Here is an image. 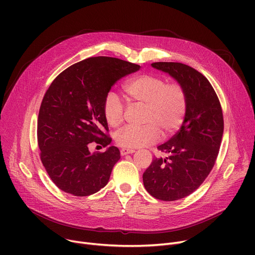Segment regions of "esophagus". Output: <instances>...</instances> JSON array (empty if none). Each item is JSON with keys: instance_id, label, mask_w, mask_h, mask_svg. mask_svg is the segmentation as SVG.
<instances>
[{"instance_id": "esophagus-1", "label": "esophagus", "mask_w": 255, "mask_h": 255, "mask_svg": "<svg viewBox=\"0 0 255 255\" xmlns=\"http://www.w3.org/2000/svg\"><path fill=\"white\" fill-rule=\"evenodd\" d=\"M134 152H135V150H133V149H122V150H121V155L125 156V155L132 154V153H134Z\"/></svg>"}]
</instances>
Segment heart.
<instances>
[{
	"instance_id": "b5f03b06",
	"label": "heart",
	"mask_w": 255,
	"mask_h": 255,
	"mask_svg": "<svg viewBox=\"0 0 255 255\" xmlns=\"http://www.w3.org/2000/svg\"><path fill=\"white\" fill-rule=\"evenodd\" d=\"M128 103L144 106L145 125L126 127L116 134V142L125 149H136L158 140L160 131L167 136L182 125L187 112V94L179 84H165L157 75L141 74L129 79L123 86ZM124 107L117 94L110 92L103 101V116L111 127L123 122Z\"/></svg>"
}]
</instances>
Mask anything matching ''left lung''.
<instances>
[{
    "instance_id": "obj_1",
    "label": "left lung",
    "mask_w": 255,
    "mask_h": 255,
    "mask_svg": "<svg viewBox=\"0 0 255 255\" xmlns=\"http://www.w3.org/2000/svg\"><path fill=\"white\" fill-rule=\"evenodd\" d=\"M151 66L171 76L187 94V112L180 130L158 145L168 157L154 158L142 175L144 188L152 196L172 202L194 192L209 176L220 148L223 115L210 82L192 67L172 62Z\"/></svg>"
}]
</instances>
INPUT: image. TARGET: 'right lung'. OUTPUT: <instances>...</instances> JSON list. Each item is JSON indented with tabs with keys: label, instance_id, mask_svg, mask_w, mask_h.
<instances>
[{
	"label": "right lung",
	"instance_id": "obj_1",
	"mask_svg": "<svg viewBox=\"0 0 255 255\" xmlns=\"http://www.w3.org/2000/svg\"><path fill=\"white\" fill-rule=\"evenodd\" d=\"M140 66L110 57H94L64 70L51 83L40 106L37 136L40 158L51 181L74 196L98 192L109 183L121 158L117 146L91 153L89 143L107 146L112 139L103 101L122 77Z\"/></svg>",
	"mask_w": 255,
	"mask_h": 255
}]
</instances>
